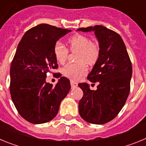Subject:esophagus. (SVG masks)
<instances>
[{"label": "esophagus", "instance_id": "1", "mask_svg": "<svg viewBox=\"0 0 146 146\" xmlns=\"http://www.w3.org/2000/svg\"><path fill=\"white\" fill-rule=\"evenodd\" d=\"M70 83H71V86H72V88H76L77 86V83L76 82H74V80H71Z\"/></svg>", "mask_w": 146, "mask_h": 146}]
</instances>
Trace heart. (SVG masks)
<instances>
[{"label":"heart","instance_id":"b5f03b06","mask_svg":"<svg viewBox=\"0 0 146 146\" xmlns=\"http://www.w3.org/2000/svg\"><path fill=\"white\" fill-rule=\"evenodd\" d=\"M69 48L72 51L79 52L77 60L80 64H68L64 66L63 72L65 76L73 80H79L87 73L88 69L86 62L88 65H92L97 60L99 50L97 44L90 41L88 37L83 35L77 34L68 40ZM53 52L57 61L64 64L69 53V50L61 42L55 43Z\"/></svg>","mask_w":146,"mask_h":146}]
</instances>
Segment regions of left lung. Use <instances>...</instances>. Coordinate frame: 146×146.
<instances>
[{"label":"left lung","mask_w":146,"mask_h":146,"mask_svg":"<svg viewBox=\"0 0 146 146\" xmlns=\"http://www.w3.org/2000/svg\"><path fill=\"white\" fill-rule=\"evenodd\" d=\"M78 31H94L99 53L88 80L99 82L96 91L86 82L78 84L83 91L79 102L81 118L90 123L104 124L115 118L125 104L130 91L131 63L118 33L103 25L81 28Z\"/></svg>","instance_id":"1"}]
</instances>
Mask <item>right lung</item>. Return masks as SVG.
<instances>
[{
    "label": "right lung",
    "instance_id": "obj_1",
    "mask_svg": "<svg viewBox=\"0 0 146 146\" xmlns=\"http://www.w3.org/2000/svg\"><path fill=\"white\" fill-rule=\"evenodd\" d=\"M71 31L40 24L28 30L18 44L10 68V94L18 113L30 123L53 119L70 90L66 77H60L55 86L46 82V77L58 66L53 52L55 43Z\"/></svg>",
    "mask_w": 146,
    "mask_h": 146
}]
</instances>
